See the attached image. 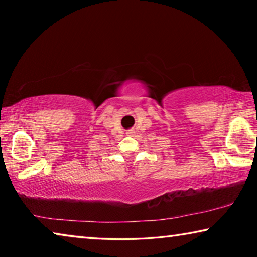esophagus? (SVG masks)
I'll list each match as a JSON object with an SVG mask.
<instances>
[{
  "mask_svg": "<svg viewBox=\"0 0 257 257\" xmlns=\"http://www.w3.org/2000/svg\"><path fill=\"white\" fill-rule=\"evenodd\" d=\"M134 134H135V130L134 129L127 130V135H130V136H132V135H134Z\"/></svg>",
  "mask_w": 257,
  "mask_h": 257,
  "instance_id": "1",
  "label": "esophagus"
}]
</instances>
